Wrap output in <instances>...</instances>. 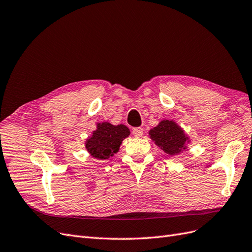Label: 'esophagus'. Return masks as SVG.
Wrapping results in <instances>:
<instances>
[{"label":"esophagus","instance_id":"34e87169","mask_svg":"<svg viewBox=\"0 0 252 252\" xmlns=\"http://www.w3.org/2000/svg\"><path fill=\"white\" fill-rule=\"evenodd\" d=\"M144 133V129L142 127H135L132 130V134L135 136V138H141Z\"/></svg>","mask_w":252,"mask_h":252}]
</instances>
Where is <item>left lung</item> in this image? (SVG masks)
Returning <instances> with one entry per match:
<instances>
[{
	"instance_id": "obj_1",
	"label": "left lung",
	"mask_w": 252,
	"mask_h": 252,
	"mask_svg": "<svg viewBox=\"0 0 252 252\" xmlns=\"http://www.w3.org/2000/svg\"><path fill=\"white\" fill-rule=\"evenodd\" d=\"M149 138L168 156H179L188 149L191 143L190 136L174 120L163 119L150 129Z\"/></svg>"
}]
</instances>
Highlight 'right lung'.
Listing matches in <instances>:
<instances>
[{
	"instance_id": "add662e5",
	"label": "right lung",
	"mask_w": 252,
	"mask_h": 252,
	"mask_svg": "<svg viewBox=\"0 0 252 252\" xmlns=\"http://www.w3.org/2000/svg\"><path fill=\"white\" fill-rule=\"evenodd\" d=\"M130 135V130L124 124L113 125L109 122L95 123V129L86 139L84 146L91 158L98 161L108 159L120 150V146Z\"/></svg>"
}]
</instances>
